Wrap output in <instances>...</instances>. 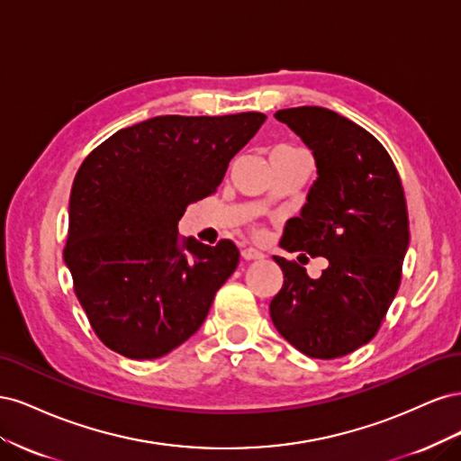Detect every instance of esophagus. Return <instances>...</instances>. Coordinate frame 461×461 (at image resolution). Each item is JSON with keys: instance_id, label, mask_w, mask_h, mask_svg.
Here are the masks:
<instances>
[{"instance_id": "obj_1", "label": "esophagus", "mask_w": 461, "mask_h": 461, "mask_svg": "<svg viewBox=\"0 0 461 461\" xmlns=\"http://www.w3.org/2000/svg\"><path fill=\"white\" fill-rule=\"evenodd\" d=\"M242 258L249 261V259H263L265 256L259 252V249H256V248H244V249H242Z\"/></svg>"}]
</instances>
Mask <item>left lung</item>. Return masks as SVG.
I'll use <instances>...</instances> for the list:
<instances>
[{"mask_svg": "<svg viewBox=\"0 0 461 461\" xmlns=\"http://www.w3.org/2000/svg\"><path fill=\"white\" fill-rule=\"evenodd\" d=\"M275 119L302 138L317 167L281 248L300 258L323 256L329 267L312 278L296 261L275 256L285 283L269 313L302 354L342 357L375 337L398 292L410 244L402 180L383 144L330 109H281Z\"/></svg>", "mask_w": 461, "mask_h": 461, "instance_id": "1", "label": "left lung"}]
</instances>
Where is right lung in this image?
<instances>
[{
	"label": "right lung",
	"mask_w": 461,
	"mask_h": 461,
	"mask_svg": "<svg viewBox=\"0 0 461 461\" xmlns=\"http://www.w3.org/2000/svg\"><path fill=\"white\" fill-rule=\"evenodd\" d=\"M263 113L161 115L121 129L82 161L63 258L109 350L156 359L186 342L239 265L230 240L178 239L186 205L212 196Z\"/></svg>",
	"instance_id": "add662e5"
}]
</instances>
